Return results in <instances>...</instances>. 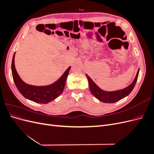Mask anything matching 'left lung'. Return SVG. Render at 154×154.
Masks as SVG:
<instances>
[{"mask_svg": "<svg viewBox=\"0 0 154 154\" xmlns=\"http://www.w3.org/2000/svg\"><path fill=\"white\" fill-rule=\"evenodd\" d=\"M139 72V69H138L136 76L135 77L134 80L131 84L129 85L128 87L123 88V89L117 90L114 91H106L101 89L100 87H99L96 84L94 81H93L87 74L86 76L87 78L88 85H89V88L92 94L96 98H97L101 102L106 103H115V102H117L120 100L124 98V97L127 96L130 93L132 92L133 88H134L135 85H136V83Z\"/></svg>", "mask_w": 154, "mask_h": 154, "instance_id": "left-lung-1", "label": "left lung"}]
</instances>
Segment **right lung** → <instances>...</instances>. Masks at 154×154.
<instances>
[{
	"mask_svg": "<svg viewBox=\"0 0 154 154\" xmlns=\"http://www.w3.org/2000/svg\"><path fill=\"white\" fill-rule=\"evenodd\" d=\"M15 53L13 54L11 63L12 76L17 88L23 96L36 103L47 104L62 94L71 66L66 69L58 80L52 84L45 86L32 85L23 82L17 73L15 66Z\"/></svg>",
	"mask_w": 154,
	"mask_h": 154,
	"instance_id": "1",
	"label": "right lung"
}]
</instances>
